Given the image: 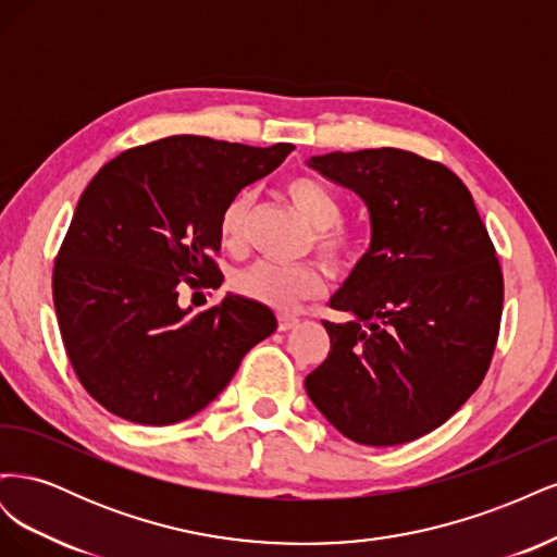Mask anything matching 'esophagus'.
<instances>
[{
  "instance_id": "obj_1",
  "label": "esophagus",
  "mask_w": 557,
  "mask_h": 557,
  "mask_svg": "<svg viewBox=\"0 0 557 557\" xmlns=\"http://www.w3.org/2000/svg\"><path fill=\"white\" fill-rule=\"evenodd\" d=\"M299 325V318H295V315H278V330L281 332H288V330H293V327H297Z\"/></svg>"
}]
</instances>
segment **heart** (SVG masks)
Segmentation results:
<instances>
[{
	"label": "heart",
	"mask_w": 557,
	"mask_h": 557,
	"mask_svg": "<svg viewBox=\"0 0 557 557\" xmlns=\"http://www.w3.org/2000/svg\"><path fill=\"white\" fill-rule=\"evenodd\" d=\"M285 195L293 207L315 227L313 246L334 272H346L362 258L364 239L356 227L342 221L344 205L325 183L311 176H295L285 183ZM252 207V193L242 190L227 199L218 218V239L227 250H239L246 242V223ZM237 295L269 309L288 311L297 301L309 299L323 288V274L313 262L278 264L260 260L232 276Z\"/></svg>",
	"instance_id": "obj_1"
}]
</instances>
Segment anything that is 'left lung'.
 <instances>
[{
  "instance_id": "left-lung-1",
  "label": "left lung",
  "mask_w": 557,
  "mask_h": 557,
  "mask_svg": "<svg viewBox=\"0 0 557 557\" xmlns=\"http://www.w3.org/2000/svg\"><path fill=\"white\" fill-rule=\"evenodd\" d=\"M307 164L360 195L372 221L369 250L330 299L356 318L323 320L332 348L307 395L352 442H413L444 425L491 367L504 301L495 246L442 162L367 148Z\"/></svg>"
}]
</instances>
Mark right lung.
Here are the masks:
<instances>
[{"label":"right lung","instance_id":"add662e5","mask_svg":"<svg viewBox=\"0 0 557 557\" xmlns=\"http://www.w3.org/2000/svg\"><path fill=\"white\" fill-rule=\"evenodd\" d=\"M290 150L176 134L125 150L83 190L55 258L53 301L66 358L107 411L139 425L181 423L276 330L258 301L227 295L190 315L178 295L221 285L223 207Z\"/></svg>","mask_w":557,"mask_h":557}]
</instances>
